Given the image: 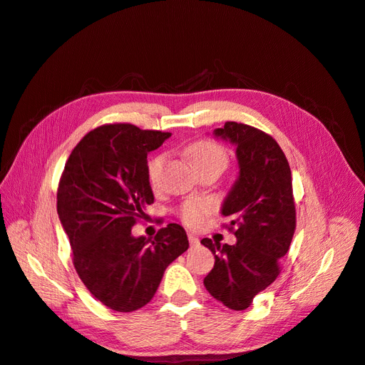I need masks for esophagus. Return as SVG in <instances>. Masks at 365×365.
<instances>
[{
    "label": "esophagus",
    "instance_id": "esophagus-1",
    "mask_svg": "<svg viewBox=\"0 0 365 365\" xmlns=\"http://www.w3.org/2000/svg\"><path fill=\"white\" fill-rule=\"evenodd\" d=\"M189 242H190V245H193V247L195 245H200V240L196 238L195 235H190V233H189Z\"/></svg>",
    "mask_w": 365,
    "mask_h": 365
}]
</instances>
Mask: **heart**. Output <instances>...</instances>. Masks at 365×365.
I'll return each instance as SVG.
<instances>
[{
	"label": "heart",
	"instance_id": "heart-1",
	"mask_svg": "<svg viewBox=\"0 0 365 365\" xmlns=\"http://www.w3.org/2000/svg\"><path fill=\"white\" fill-rule=\"evenodd\" d=\"M189 156L190 161L195 165V169H200V167L204 165H222L225 167L227 164V152L222 145L213 141H198L190 145L189 149ZM163 165H164V155L155 156L149 161V165H147V178H149V182L155 187L160 181V176L163 172ZM210 210L209 202L200 201V202H187L181 207L180 216L181 220L187 225H198L204 220V215Z\"/></svg>",
	"mask_w": 365,
	"mask_h": 365
}]
</instances>
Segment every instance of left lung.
I'll return each instance as SVG.
<instances>
[{"label": "left lung", "instance_id": "obj_1", "mask_svg": "<svg viewBox=\"0 0 365 365\" xmlns=\"http://www.w3.org/2000/svg\"><path fill=\"white\" fill-rule=\"evenodd\" d=\"M213 135L235 145L238 178L221 205L235 229L236 244L201 241L215 265L204 285L232 310H245L279 274L297 227L292 172L278 143L252 125L225 123Z\"/></svg>", "mask_w": 365, "mask_h": 365}]
</instances>
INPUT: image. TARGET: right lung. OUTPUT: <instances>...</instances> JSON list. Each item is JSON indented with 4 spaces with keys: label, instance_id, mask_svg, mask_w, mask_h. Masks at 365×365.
<instances>
[{
    "label": "right lung",
    "instance_id": "1",
    "mask_svg": "<svg viewBox=\"0 0 365 365\" xmlns=\"http://www.w3.org/2000/svg\"><path fill=\"white\" fill-rule=\"evenodd\" d=\"M170 135L132 124L98 127L72 150L58 185L56 212L78 277L115 312L150 302L167 265L189 249L180 224H169L155 240L132 235L153 202L147 155Z\"/></svg>",
    "mask_w": 365,
    "mask_h": 365
}]
</instances>
